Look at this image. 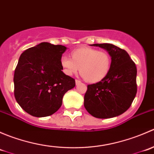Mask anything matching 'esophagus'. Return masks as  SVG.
<instances>
[{"instance_id": "34e87169", "label": "esophagus", "mask_w": 154, "mask_h": 154, "mask_svg": "<svg viewBox=\"0 0 154 154\" xmlns=\"http://www.w3.org/2000/svg\"><path fill=\"white\" fill-rule=\"evenodd\" d=\"M75 83H76V85H79V84H80V83H81V81H80V80H76Z\"/></svg>"}]
</instances>
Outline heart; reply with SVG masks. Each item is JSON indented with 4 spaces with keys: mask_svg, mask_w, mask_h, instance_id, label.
I'll use <instances>...</instances> for the list:
<instances>
[{
    "mask_svg": "<svg viewBox=\"0 0 154 154\" xmlns=\"http://www.w3.org/2000/svg\"><path fill=\"white\" fill-rule=\"evenodd\" d=\"M71 58L67 56L61 57L64 72L68 75H72L80 69V74L89 83L100 81L109 71L110 57L103 51L91 48H80L72 51Z\"/></svg>",
    "mask_w": 154,
    "mask_h": 154,
    "instance_id": "obj_1",
    "label": "heart"
}]
</instances>
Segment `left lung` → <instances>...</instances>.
Masks as SVG:
<instances>
[{"label": "left lung", "instance_id": "8db88e82", "mask_svg": "<svg viewBox=\"0 0 154 154\" xmlns=\"http://www.w3.org/2000/svg\"><path fill=\"white\" fill-rule=\"evenodd\" d=\"M103 48L111 57L108 74L100 82L88 85L84 106L97 119H110L123 114L131 106L136 92V64L127 52L112 44H93Z\"/></svg>", "mask_w": 154, "mask_h": 154}]
</instances>
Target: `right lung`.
I'll use <instances>...</instances> for the list:
<instances>
[{
	"instance_id": "1",
	"label": "right lung",
	"mask_w": 154,
	"mask_h": 154,
	"mask_svg": "<svg viewBox=\"0 0 154 154\" xmlns=\"http://www.w3.org/2000/svg\"><path fill=\"white\" fill-rule=\"evenodd\" d=\"M66 49L42 42L20 56L14 73V95L28 114L51 116L62 106L64 94L75 86L74 79L62 71L61 57Z\"/></svg>"
}]
</instances>
